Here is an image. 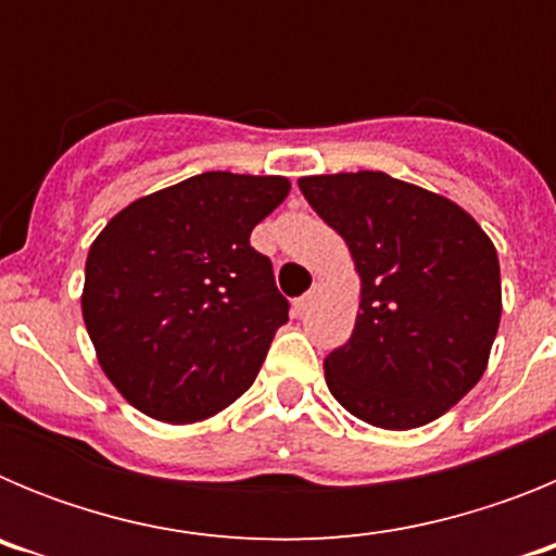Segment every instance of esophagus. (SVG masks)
<instances>
[{
    "label": "esophagus",
    "mask_w": 556,
    "mask_h": 556,
    "mask_svg": "<svg viewBox=\"0 0 556 556\" xmlns=\"http://www.w3.org/2000/svg\"><path fill=\"white\" fill-rule=\"evenodd\" d=\"M317 292H320V287L314 283V287L308 289V292L303 294V298H298V303H294V308H298V314H306V312H308V306H312V303H314V298H317Z\"/></svg>",
    "instance_id": "obj_1"
}]
</instances>
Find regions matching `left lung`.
Returning a JSON list of instances; mask_svg holds the SVG:
<instances>
[{"mask_svg":"<svg viewBox=\"0 0 556 556\" xmlns=\"http://www.w3.org/2000/svg\"><path fill=\"white\" fill-rule=\"evenodd\" d=\"M345 239L358 273L351 339L326 356V384L378 429L426 426L488 370L501 323L495 244L468 211L387 172L298 180Z\"/></svg>","mask_w":556,"mask_h":556,"instance_id":"left-lung-1","label":"left lung"}]
</instances>
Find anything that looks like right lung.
Here are the masks:
<instances>
[{
	"label": "right lung",
	"mask_w": 556,
	"mask_h": 556,
	"mask_svg": "<svg viewBox=\"0 0 556 556\" xmlns=\"http://www.w3.org/2000/svg\"><path fill=\"white\" fill-rule=\"evenodd\" d=\"M289 189L281 175L203 172L132 200L102 228L83 320L127 404L198 424L253 384L289 303L250 233Z\"/></svg>",
	"instance_id": "add662e5"
}]
</instances>
